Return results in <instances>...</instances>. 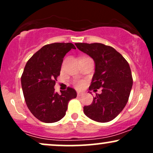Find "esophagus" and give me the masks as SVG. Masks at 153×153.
Wrapping results in <instances>:
<instances>
[{
	"label": "esophagus",
	"mask_w": 153,
	"mask_h": 153,
	"mask_svg": "<svg viewBox=\"0 0 153 153\" xmlns=\"http://www.w3.org/2000/svg\"><path fill=\"white\" fill-rule=\"evenodd\" d=\"M77 95H78V96H81L83 95V93L82 92H80V91H78V93H77Z\"/></svg>",
	"instance_id": "34e87169"
}]
</instances>
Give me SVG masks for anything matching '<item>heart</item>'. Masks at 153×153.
<instances>
[{
    "mask_svg": "<svg viewBox=\"0 0 153 153\" xmlns=\"http://www.w3.org/2000/svg\"><path fill=\"white\" fill-rule=\"evenodd\" d=\"M75 85H76L77 87H80L82 85V82H77L76 83H75Z\"/></svg>",
    "mask_w": 153,
    "mask_h": 153,
    "instance_id": "1",
    "label": "heart"
}]
</instances>
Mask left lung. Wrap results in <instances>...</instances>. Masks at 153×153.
I'll return each mask as SVG.
<instances>
[{
  "label": "left lung",
  "mask_w": 153,
  "mask_h": 153,
  "mask_svg": "<svg viewBox=\"0 0 153 153\" xmlns=\"http://www.w3.org/2000/svg\"><path fill=\"white\" fill-rule=\"evenodd\" d=\"M75 45L92 57L96 65L89 90L102 88V93L96 94L92 103L83 107L84 114L96 122H110L119 114L129 100L133 84L129 63L114 48L103 44Z\"/></svg>",
  "instance_id": "obj_1"
}]
</instances>
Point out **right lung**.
<instances>
[{"label":"right lung","mask_w":153,"mask_h":153,"mask_svg":"<svg viewBox=\"0 0 153 153\" xmlns=\"http://www.w3.org/2000/svg\"><path fill=\"white\" fill-rule=\"evenodd\" d=\"M71 49L72 43H52L45 45L26 62L21 81L26 106L33 115L45 123H53L65 117L68 105L77 93L72 88L54 91L60 74L63 57Z\"/></svg>","instance_id":"right-lung-1"}]
</instances>
